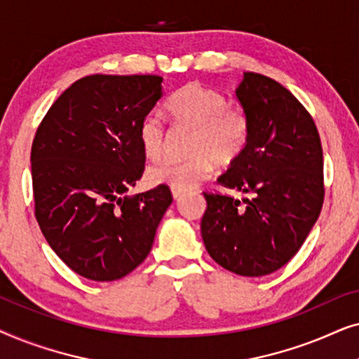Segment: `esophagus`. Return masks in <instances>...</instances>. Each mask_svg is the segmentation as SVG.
<instances>
[{"instance_id":"34e87169","label":"esophagus","mask_w":359,"mask_h":359,"mask_svg":"<svg viewBox=\"0 0 359 359\" xmlns=\"http://www.w3.org/2000/svg\"><path fill=\"white\" fill-rule=\"evenodd\" d=\"M171 194H173L175 199H180L181 196L184 194V191H176V189H173V191H171Z\"/></svg>"}]
</instances>
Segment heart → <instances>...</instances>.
I'll list each match as a JSON object with an SVG mask.
<instances>
[{
  "label": "heart",
  "mask_w": 359,
  "mask_h": 359,
  "mask_svg": "<svg viewBox=\"0 0 359 359\" xmlns=\"http://www.w3.org/2000/svg\"><path fill=\"white\" fill-rule=\"evenodd\" d=\"M166 109L180 126L193 129L186 160H165L150 166L147 181L188 191L208 180L214 166H229L247 149L252 134L250 117L243 107L229 104L227 96L215 88L193 81L175 91ZM139 142L150 158H158L166 144V129L158 114L149 112L139 124Z\"/></svg>",
  "instance_id": "1"
}]
</instances>
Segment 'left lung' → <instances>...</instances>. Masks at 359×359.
<instances>
[{
	"label": "left lung",
	"mask_w": 359,
	"mask_h": 359,
	"mask_svg": "<svg viewBox=\"0 0 359 359\" xmlns=\"http://www.w3.org/2000/svg\"><path fill=\"white\" fill-rule=\"evenodd\" d=\"M237 100L252 134L242 156L219 183L252 194L240 199L204 193L205 250L240 276H264L284 266L306 242L323 204V154L312 116L271 78L245 72Z\"/></svg>",
	"instance_id": "obj_1"
}]
</instances>
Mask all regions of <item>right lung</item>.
<instances>
[{"label": "right lung", "mask_w": 359, "mask_h": 359, "mask_svg": "<svg viewBox=\"0 0 359 359\" xmlns=\"http://www.w3.org/2000/svg\"><path fill=\"white\" fill-rule=\"evenodd\" d=\"M163 78L91 75L47 111L31 150L36 219L58 258L83 278L116 281L150 253L173 203L168 186L124 196L145 168L142 117Z\"/></svg>", "instance_id": "1"}]
</instances>
